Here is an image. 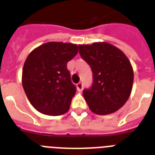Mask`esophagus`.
Here are the masks:
<instances>
[{
	"label": "esophagus",
	"instance_id": "obj_1",
	"mask_svg": "<svg viewBox=\"0 0 155 155\" xmlns=\"http://www.w3.org/2000/svg\"><path fill=\"white\" fill-rule=\"evenodd\" d=\"M76 87H77V90L79 91V92H82L83 90V84L82 83H79V84H77V85H76Z\"/></svg>",
	"mask_w": 155,
	"mask_h": 155
}]
</instances>
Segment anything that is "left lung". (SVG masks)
I'll use <instances>...</instances> for the list:
<instances>
[{
	"mask_svg": "<svg viewBox=\"0 0 155 155\" xmlns=\"http://www.w3.org/2000/svg\"><path fill=\"white\" fill-rule=\"evenodd\" d=\"M79 48L93 73L92 87L83 92L90 110L98 115L115 113L132 92L134 70L130 60L120 49L105 42L79 45Z\"/></svg>",
	"mask_w": 155,
	"mask_h": 155,
	"instance_id": "obj_1",
	"label": "left lung"
}]
</instances>
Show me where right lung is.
<instances>
[{"mask_svg": "<svg viewBox=\"0 0 155 155\" xmlns=\"http://www.w3.org/2000/svg\"><path fill=\"white\" fill-rule=\"evenodd\" d=\"M77 53V45L50 42L28 55L21 81L25 95L36 110L50 116L62 115L69 110L76 87L71 81L67 63Z\"/></svg>", "mask_w": 155, "mask_h": 155, "instance_id": "right-lung-1", "label": "right lung"}]
</instances>
